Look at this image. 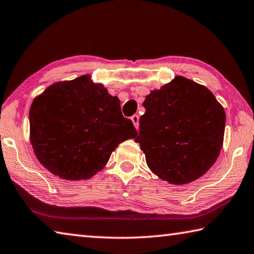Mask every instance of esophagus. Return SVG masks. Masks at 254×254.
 <instances>
[{
	"label": "esophagus",
	"mask_w": 254,
	"mask_h": 254,
	"mask_svg": "<svg viewBox=\"0 0 254 254\" xmlns=\"http://www.w3.org/2000/svg\"><path fill=\"white\" fill-rule=\"evenodd\" d=\"M131 121L133 122V124H134V127L137 130V128H139V121H140L139 115H136V114L133 115V117H131Z\"/></svg>",
	"instance_id": "obj_1"
}]
</instances>
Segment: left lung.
Listing matches in <instances>:
<instances>
[{"label": "left lung", "instance_id": "1", "mask_svg": "<svg viewBox=\"0 0 254 254\" xmlns=\"http://www.w3.org/2000/svg\"><path fill=\"white\" fill-rule=\"evenodd\" d=\"M140 143L147 167L170 184L202 177L223 145L225 112L213 93L184 76H175L145 96Z\"/></svg>", "mask_w": 254, "mask_h": 254}]
</instances>
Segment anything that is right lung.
I'll return each instance as SVG.
<instances>
[{
	"mask_svg": "<svg viewBox=\"0 0 254 254\" xmlns=\"http://www.w3.org/2000/svg\"><path fill=\"white\" fill-rule=\"evenodd\" d=\"M30 141L39 162L59 178L87 180L120 143L137 135L118 96L90 75L50 85L30 108Z\"/></svg>",
	"mask_w": 254,
	"mask_h": 254,
	"instance_id": "right-lung-1",
	"label": "right lung"
}]
</instances>
